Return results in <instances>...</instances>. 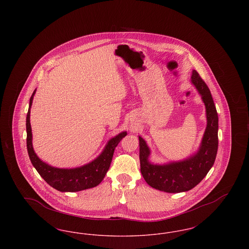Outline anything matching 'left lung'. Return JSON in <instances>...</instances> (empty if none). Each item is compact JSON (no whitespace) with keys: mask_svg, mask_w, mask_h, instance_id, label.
Here are the masks:
<instances>
[{"mask_svg":"<svg viewBox=\"0 0 249 249\" xmlns=\"http://www.w3.org/2000/svg\"><path fill=\"white\" fill-rule=\"evenodd\" d=\"M190 81L201 95L205 106L207 120L197 152L182 160L155 164L149 160L150 148L139 136V157L142 178L150 187L168 193L185 192L196 187L212 168L217 152L218 117L213 97L207 85L195 70L192 71Z\"/></svg>","mask_w":249,"mask_h":249,"instance_id":"left-lung-1","label":"left lung"}]
</instances>
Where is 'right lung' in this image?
<instances>
[{"mask_svg": "<svg viewBox=\"0 0 249 249\" xmlns=\"http://www.w3.org/2000/svg\"><path fill=\"white\" fill-rule=\"evenodd\" d=\"M36 89L30 99L29 110L26 119L27 149L30 160L38 174L44 178L49 186L61 192H76L98 186L106 177L111 164L115 148L127 131H122L107 142L104 150L92 161L80 167L63 169L49 165L39 159L33 146V133L30 122L31 108Z\"/></svg>", "mask_w": 249, "mask_h": 249, "instance_id": "1", "label": "right lung"}]
</instances>
